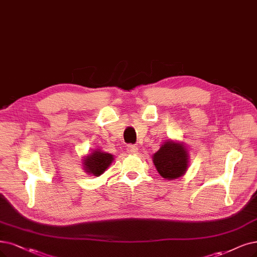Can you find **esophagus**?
<instances>
[{"label":"esophagus","mask_w":257,"mask_h":257,"mask_svg":"<svg viewBox=\"0 0 257 257\" xmlns=\"http://www.w3.org/2000/svg\"><path fill=\"white\" fill-rule=\"evenodd\" d=\"M127 151L130 155H136L138 153V147L136 145H129Z\"/></svg>","instance_id":"obj_1"}]
</instances>
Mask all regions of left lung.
Here are the masks:
<instances>
[{
    "instance_id": "1",
    "label": "left lung",
    "mask_w": 257,
    "mask_h": 257,
    "mask_svg": "<svg viewBox=\"0 0 257 257\" xmlns=\"http://www.w3.org/2000/svg\"><path fill=\"white\" fill-rule=\"evenodd\" d=\"M153 162L162 178L178 179L187 172L189 165L188 150L182 142L167 140L153 156Z\"/></svg>"
}]
</instances>
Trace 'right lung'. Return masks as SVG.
<instances>
[{
  "instance_id": "1",
  "label": "right lung",
  "mask_w": 257,
  "mask_h": 257,
  "mask_svg": "<svg viewBox=\"0 0 257 257\" xmlns=\"http://www.w3.org/2000/svg\"><path fill=\"white\" fill-rule=\"evenodd\" d=\"M114 156L102 151L101 149H95L91 154L84 156L82 159V167L85 173L90 176L99 177L113 162Z\"/></svg>"
}]
</instances>
